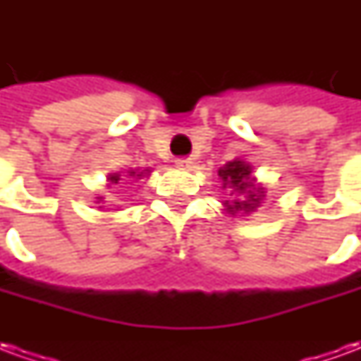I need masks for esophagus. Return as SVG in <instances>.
Instances as JSON below:
<instances>
[{"label":"esophagus","instance_id":"1","mask_svg":"<svg viewBox=\"0 0 361 361\" xmlns=\"http://www.w3.org/2000/svg\"><path fill=\"white\" fill-rule=\"evenodd\" d=\"M176 166H178L180 170H189V168H193V160H191V158H178V160H176Z\"/></svg>","mask_w":361,"mask_h":361}]
</instances>
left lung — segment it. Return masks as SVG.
Masks as SVG:
<instances>
[{
  "instance_id": "1",
  "label": "left lung",
  "mask_w": 361,
  "mask_h": 361,
  "mask_svg": "<svg viewBox=\"0 0 361 361\" xmlns=\"http://www.w3.org/2000/svg\"><path fill=\"white\" fill-rule=\"evenodd\" d=\"M219 178L222 180V188L232 189V199L224 201V211L228 214H251L265 201V188L253 178V166L242 158H234L219 170Z\"/></svg>"
}]
</instances>
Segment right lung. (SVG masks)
<instances>
[{
    "mask_svg": "<svg viewBox=\"0 0 361 361\" xmlns=\"http://www.w3.org/2000/svg\"><path fill=\"white\" fill-rule=\"evenodd\" d=\"M127 178H133V180H142V178H149L150 170H127ZM121 180V173H108V188H110L111 183H118ZM104 201V197H96V204H100ZM98 209H102V207H98Z\"/></svg>",
    "mask_w": 361,
    "mask_h": 361,
    "instance_id": "add662e5",
    "label": "right lung"
}]
</instances>
